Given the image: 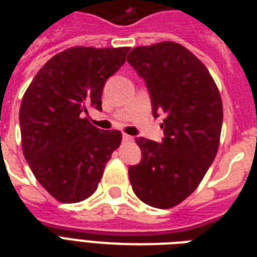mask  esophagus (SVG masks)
<instances>
[{
  "label": "esophagus",
  "mask_w": 257,
  "mask_h": 257,
  "mask_svg": "<svg viewBox=\"0 0 257 257\" xmlns=\"http://www.w3.org/2000/svg\"><path fill=\"white\" fill-rule=\"evenodd\" d=\"M122 140L123 142H134V138L132 136H129V135H122Z\"/></svg>",
  "instance_id": "34e87169"
}]
</instances>
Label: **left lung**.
<instances>
[{
  "mask_svg": "<svg viewBox=\"0 0 257 257\" xmlns=\"http://www.w3.org/2000/svg\"><path fill=\"white\" fill-rule=\"evenodd\" d=\"M128 63L145 79L154 117L162 111L161 143L138 138L142 161L129 167L135 194L168 209L198 187L219 149L223 104L208 68L172 41L134 48Z\"/></svg>",
  "mask_w": 257,
  "mask_h": 257,
  "instance_id": "left-lung-1",
  "label": "left lung"
}]
</instances>
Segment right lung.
Wrapping results in <instances>:
<instances>
[{
	"label": "right lung",
	"mask_w": 257,
	"mask_h": 257,
	"mask_svg": "<svg viewBox=\"0 0 257 257\" xmlns=\"http://www.w3.org/2000/svg\"><path fill=\"white\" fill-rule=\"evenodd\" d=\"M129 48L74 47L55 55L26 90L19 111L22 149L31 171L60 202L84 201L97 189L119 131H101L84 117L101 110L106 81Z\"/></svg>",
	"instance_id": "1"
}]
</instances>
